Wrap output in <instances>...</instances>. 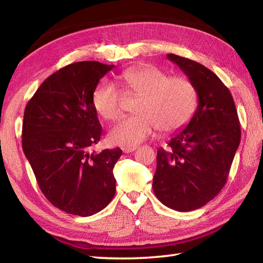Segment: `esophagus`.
<instances>
[{"label":"esophagus","mask_w":263,"mask_h":263,"mask_svg":"<svg viewBox=\"0 0 263 263\" xmlns=\"http://www.w3.org/2000/svg\"><path fill=\"white\" fill-rule=\"evenodd\" d=\"M122 150H123V153L124 154H128V153H132V152H135V150H137V147H124V148H122Z\"/></svg>","instance_id":"1"}]
</instances>
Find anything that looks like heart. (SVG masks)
<instances>
[{"instance_id":"obj_1","label":"heart","mask_w":263,"mask_h":263,"mask_svg":"<svg viewBox=\"0 0 263 263\" xmlns=\"http://www.w3.org/2000/svg\"><path fill=\"white\" fill-rule=\"evenodd\" d=\"M120 80L127 92L141 96V99L136 107L138 115L124 117L110 128V143L136 146L157 127L166 135L178 132L191 122L197 111L199 95L189 78L170 77L153 64H141L123 71ZM121 98L113 83H103L93 91V108L102 119L116 120L121 114Z\"/></svg>"}]
</instances>
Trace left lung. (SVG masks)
<instances>
[{
    "mask_svg": "<svg viewBox=\"0 0 263 263\" xmlns=\"http://www.w3.org/2000/svg\"><path fill=\"white\" fill-rule=\"evenodd\" d=\"M178 65L197 87L198 108L186 127L157 150L153 189L161 203L176 211L203 206L227 182L241 141V125L231 91L204 65L175 54Z\"/></svg>",
    "mask_w": 263,
    "mask_h": 263,
    "instance_id": "8db88e82",
    "label": "left lung"
}]
</instances>
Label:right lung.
<instances>
[{
	"label": "right lung",
	"instance_id": "1",
	"mask_svg": "<svg viewBox=\"0 0 263 263\" xmlns=\"http://www.w3.org/2000/svg\"><path fill=\"white\" fill-rule=\"evenodd\" d=\"M113 68L96 61L66 65L42 83L25 108L24 153L46 199L71 215L97 214L115 194L113 168L122 150L89 153L102 136L92 95Z\"/></svg>",
	"mask_w": 263,
	"mask_h": 263
}]
</instances>
